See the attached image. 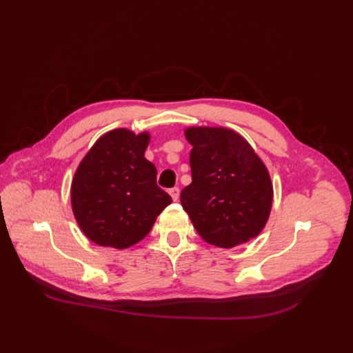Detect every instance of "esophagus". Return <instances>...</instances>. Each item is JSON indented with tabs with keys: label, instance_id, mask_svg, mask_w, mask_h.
<instances>
[{
	"label": "esophagus",
	"instance_id": "1",
	"mask_svg": "<svg viewBox=\"0 0 353 353\" xmlns=\"http://www.w3.org/2000/svg\"><path fill=\"white\" fill-rule=\"evenodd\" d=\"M169 194H170L172 199L176 201V200L179 199V196H180V189H179V188H172V189L169 190Z\"/></svg>",
	"mask_w": 353,
	"mask_h": 353
}]
</instances>
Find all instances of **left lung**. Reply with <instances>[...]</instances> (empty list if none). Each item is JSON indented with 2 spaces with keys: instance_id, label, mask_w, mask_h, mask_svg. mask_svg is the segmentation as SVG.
I'll list each match as a JSON object with an SVG mask.
<instances>
[{
  "instance_id": "obj_1",
  "label": "left lung",
  "mask_w": 353,
  "mask_h": 353,
  "mask_svg": "<svg viewBox=\"0 0 353 353\" xmlns=\"http://www.w3.org/2000/svg\"><path fill=\"white\" fill-rule=\"evenodd\" d=\"M186 139L193 145L192 183L181 190L180 201L197 233L228 249L256 237L273 200L266 165L233 130L192 127Z\"/></svg>"
}]
</instances>
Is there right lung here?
<instances>
[{
  "label": "right lung",
  "mask_w": 353,
  "mask_h": 353,
  "mask_svg": "<svg viewBox=\"0 0 353 353\" xmlns=\"http://www.w3.org/2000/svg\"><path fill=\"white\" fill-rule=\"evenodd\" d=\"M150 136L117 128L85 154L71 184V206L84 234L100 246L125 249L152 230L172 197L157 186L144 157Z\"/></svg>",
  "instance_id": "right-lung-1"
}]
</instances>
